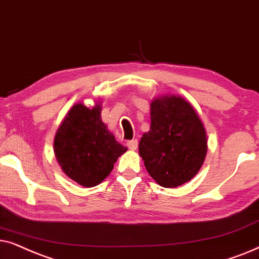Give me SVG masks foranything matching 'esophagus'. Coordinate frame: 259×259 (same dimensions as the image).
Returning <instances> with one entry per match:
<instances>
[{"label":"esophagus","instance_id":"esophagus-1","mask_svg":"<svg viewBox=\"0 0 259 259\" xmlns=\"http://www.w3.org/2000/svg\"><path fill=\"white\" fill-rule=\"evenodd\" d=\"M126 146H127V148H129L130 150H136L137 147H139V141H137V140L127 141Z\"/></svg>","mask_w":259,"mask_h":259}]
</instances>
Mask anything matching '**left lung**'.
I'll return each mask as SVG.
<instances>
[{"mask_svg":"<svg viewBox=\"0 0 259 259\" xmlns=\"http://www.w3.org/2000/svg\"><path fill=\"white\" fill-rule=\"evenodd\" d=\"M150 119L139 144L148 173L165 188L192 180L207 153L206 130L195 109L180 96H163L151 102Z\"/></svg>","mask_w":259,"mask_h":259,"instance_id":"8db88e82","label":"left lung"}]
</instances>
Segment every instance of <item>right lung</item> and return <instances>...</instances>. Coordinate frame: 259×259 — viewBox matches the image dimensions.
<instances>
[{
    "label": "right lung",
    "instance_id": "right-lung-1",
    "mask_svg": "<svg viewBox=\"0 0 259 259\" xmlns=\"http://www.w3.org/2000/svg\"><path fill=\"white\" fill-rule=\"evenodd\" d=\"M102 106H72L54 137V154L68 178L95 187L111 173L113 163L127 148L117 142L101 117Z\"/></svg>",
    "mask_w": 259,
    "mask_h": 259
}]
</instances>
